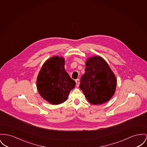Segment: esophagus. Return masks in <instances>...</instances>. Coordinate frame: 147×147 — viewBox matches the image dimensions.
I'll list each match as a JSON object with an SVG mask.
<instances>
[{"instance_id":"obj_1","label":"esophagus","mask_w":147,"mask_h":147,"mask_svg":"<svg viewBox=\"0 0 147 147\" xmlns=\"http://www.w3.org/2000/svg\"><path fill=\"white\" fill-rule=\"evenodd\" d=\"M75 81H76V86H77V87H78V86H79V85H80V80H79V79H76Z\"/></svg>"}]
</instances>
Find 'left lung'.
<instances>
[{
	"label": "left lung",
	"instance_id": "1",
	"mask_svg": "<svg viewBox=\"0 0 147 147\" xmlns=\"http://www.w3.org/2000/svg\"><path fill=\"white\" fill-rule=\"evenodd\" d=\"M116 86L115 76L104 59L96 56L86 60L80 88L90 103L98 105L107 102L114 94Z\"/></svg>",
	"mask_w": 147,
	"mask_h": 147
}]
</instances>
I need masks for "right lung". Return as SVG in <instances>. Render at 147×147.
<instances>
[{"label": "right lung", "instance_id": "right-lung-1", "mask_svg": "<svg viewBox=\"0 0 147 147\" xmlns=\"http://www.w3.org/2000/svg\"><path fill=\"white\" fill-rule=\"evenodd\" d=\"M75 85V81L65 69V59L57 56L44 63L37 78L40 95L53 105L64 102Z\"/></svg>", "mask_w": 147, "mask_h": 147}]
</instances>
